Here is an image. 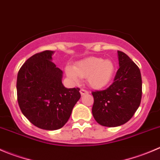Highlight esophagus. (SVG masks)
Returning <instances> with one entry per match:
<instances>
[{"label":"esophagus","instance_id":"obj_1","mask_svg":"<svg viewBox=\"0 0 160 160\" xmlns=\"http://www.w3.org/2000/svg\"><path fill=\"white\" fill-rule=\"evenodd\" d=\"M80 94H81L82 96H83V95H85V94H88V91H86V90H84V89H81L80 91Z\"/></svg>","mask_w":160,"mask_h":160}]
</instances>
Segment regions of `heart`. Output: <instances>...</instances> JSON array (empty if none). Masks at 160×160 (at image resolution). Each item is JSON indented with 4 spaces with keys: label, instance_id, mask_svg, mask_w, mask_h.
Listing matches in <instances>:
<instances>
[{
    "label": "heart",
    "instance_id": "1",
    "mask_svg": "<svg viewBox=\"0 0 160 160\" xmlns=\"http://www.w3.org/2000/svg\"><path fill=\"white\" fill-rule=\"evenodd\" d=\"M66 76L74 83L80 78H86L88 85L94 89L105 88L112 80L116 66L110 59L99 57H88L77 62L73 66H66Z\"/></svg>",
    "mask_w": 160,
    "mask_h": 160
}]
</instances>
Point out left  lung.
I'll use <instances>...</instances> for the list:
<instances>
[{"label": "left lung", "mask_w": 160, "mask_h": 160, "mask_svg": "<svg viewBox=\"0 0 160 160\" xmlns=\"http://www.w3.org/2000/svg\"><path fill=\"white\" fill-rule=\"evenodd\" d=\"M117 53L119 68L113 83L107 89L92 92L93 116L98 123L108 128L129 121L142 100L140 69L126 54L119 51Z\"/></svg>", "instance_id": "obj_1"}]
</instances>
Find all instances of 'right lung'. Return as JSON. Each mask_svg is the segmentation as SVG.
I'll return each instance as SVG.
<instances>
[{"label": "right lung", "mask_w": 160, "mask_h": 160, "mask_svg": "<svg viewBox=\"0 0 160 160\" xmlns=\"http://www.w3.org/2000/svg\"><path fill=\"white\" fill-rule=\"evenodd\" d=\"M53 51L33 55L22 66L17 77V98L22 114L41 129L62 128L80 98V89L66 88L62 71L52 62Z\"/></svg>", "instance_id": "add662e5"}]
</instances>
